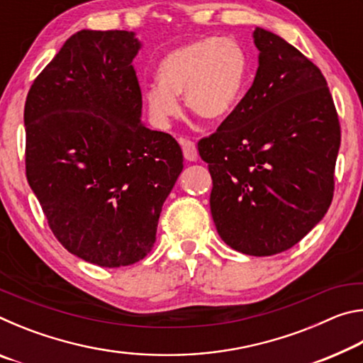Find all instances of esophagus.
I'll list each match as a JSON object with an SVG mask.
<instances>
[{
    "label": "esophagus",
    "mask_w": 363,
    "mask_h": 363,
    "mask_svg": "<svg viewBox=\"0 0 363 363\" xmlns=\"http://www.w3.org/2000/svg\"><path fill=\"white\" fill-rule=\"evenodd\" d=\"M179 144L182 147L184 158H186L187 162H195V160L199 158V150H196V147H195V144L192 143V140L179 139Z\"/></svg>",
    "instance_id": "1"
}]
</instances>
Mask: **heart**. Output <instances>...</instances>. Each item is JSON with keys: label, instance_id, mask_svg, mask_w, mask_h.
Instances as JSON below:
<instances>
[{"label": "heart", "instance_id": "obj_1", "mask_svg": "<svg viewBox=\"0 0 363 363\" xmlns=\"http://www.w3.org/2000/svg\"><path fill=\"white\" fill-rule=\"evenodd\" d=\"M157 82L143 91L155 125L167 128L181 113L182 96L190 112L205 121L220 123L230 118L243 101L250 82V59L237 41L196 40L162 59Z\"/></svg>", "mask_w": 363, "mask_h": 363}]
</instances>
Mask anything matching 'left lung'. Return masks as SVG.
<instances>
[{"label": "left lung", "mask_w": 363, "mask_h": 363, "mask_svg": "<svg viewBox=\"0 0 363 363\" xmlns=\"http://www.w3.org/2000/svg\"><path fill=\"white\" fill-rule=\"evenodd\" d=\"M253 41L255 82L199 152L219 237L240 253L272 256L328 211L341 131L322 72L269 30L256 27Z\"/></svg>", "instance_id": "left-lung-1"}]
</instances>
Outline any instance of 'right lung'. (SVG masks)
<instances>
[{"mask_svg":"<svg viewBox=\"0 0 363 363\" xmlns=\"http://www.w3.org/2000/svg\"><path fill=\"white\" fill-rule=\"evenodd\" d=\"M134 32L79 30L28 91L27 179L57 240L101 267L150 253L184 168L173 136L147 128Z\"/></svg>","mask_w":363,"mask_h":363,"instance_id":"1","label":"right lung"}]
</instances>
